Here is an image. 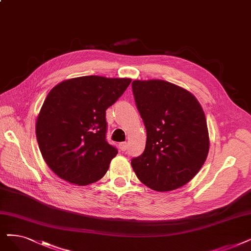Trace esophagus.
I'll use <instances>...</instances> for the list:
<instances>
[{
	"instance_id": "34e87169",
	"label": "esophagus",
	"mask_w": 251,
	"mask_h": 251,
	"mask_svg": "<svg viewBox=\"0 0 251 251\" xmlns=\"http://www.w3.org/2000/svg\"><path fill=\"white\" fill-rule=\"evenodd\" d=\"M119 147H120V149L123 150V151H126V148H127V143L126 142H122L119 144Z\"/></svg>"
}]
</instances>
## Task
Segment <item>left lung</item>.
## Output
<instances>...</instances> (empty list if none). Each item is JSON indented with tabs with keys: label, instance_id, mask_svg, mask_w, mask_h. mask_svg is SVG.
Masks as SVG:
<instances>
[{
	"label": "left lung",
	"instance_id": "8db88e82",
	"mask_svg": "<svg viewBox=\"0 0 251 251\" xmlns=\"http://www.w3.org/2000/svg\"><path fill=\"white\" fill-rule=\"evenodd\" d=\"M132 88L147 133L144 152L131 162L137 177L157 192L183 186L209 151L201 105L186 89L165 80H135Z\"/></svg>",
	"mask_w": 251,
	"mask_h": 251
}]
</instances>
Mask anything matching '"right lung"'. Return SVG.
I'll return each mask as SVG.
<instances>
[{
    "label": "right lung",
    "mask_w": 251,
    "mask_h": 251,
    "mask_svg": "<svg viewBox=\"0 0 251 251\" xmlns=\"http://www.w3.org/2000/svg\"><path fill=\"white\" fill-rule=\"evenodd\" d=\"M132 80L82 76L58 83L47 95L36 123L40 151L62 179L87 185L107 172L117 149L106 140V110Z\"/></svg>",
    "instance_id": "add662e5"
}]
</instances>
